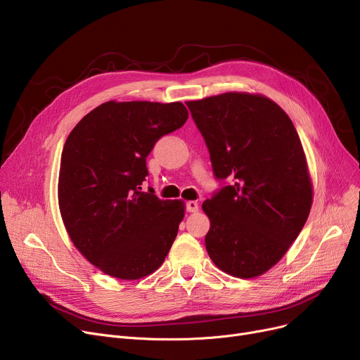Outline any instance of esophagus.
Segmentation results:
<instances>
[{"instance_id":"esophagus-1","label":"esophagus","mask_w":360,"mask_h":360,"mask_svg":"<svg viewBox=\"0 0 360 360\" xmlns=\"http://www.w3.org/2000/svg\"><path fill=\"white\" fill-rule=\"evenodd\" d=\"M186 210H187V212H198L199 203L196 200H189L186 203Z\"/></svg>"}]
</instances>
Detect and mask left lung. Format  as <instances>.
Segmentation results:
<instances>
[{
	"label": "left lung",
	"mask_w": 360,
	"mask_h": 360,
	"mask_svg": "<svg viewBox=\"0 0 360 360\" xmlns=\"http://www.w3.org/2000/svg\"><path fill=\"white\" fill-rule=\"evenodd\" d=\"M186 104L215 177L233 180L202 203L211 221L210 258L229 276H262L311 212L314 187L299 134L284 110L259 94L226 92Z\"/></svg>",
	"instance_id": "1"
}]
</instances>
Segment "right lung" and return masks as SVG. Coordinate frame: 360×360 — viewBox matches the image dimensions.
<instances>
[{
    "mask_svg": "<svg viewBox=\"0 0 360 360\" xmlns=\"http://www.w3.org/2000/svg\"><path fill=\"white\" fill-rule=\"evenodd\" d=\"M187 117L181 102L108 101L68 134L58 176L61 218L76 249L107 276L143 278L169 252L184 202L161 200L141 184L153 145Z\"/></svg>",
    "mask_w": 360,
    "mask_h": 360,
    "instance_id": "add662e5",
    "label": "right lung"
}]
</instances>
